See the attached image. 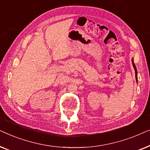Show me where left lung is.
Returning a JSON list of instances; mask_svg holds the SVG:
<instances>
[{
	"mask_svg": "<svg viewBox=\"0 0 150 150\" xmlns=\"http://www.w3.org/2000/svg\"><path fill=\"white\" fill-rule=\"evenodd\" d=\"M132 64H133V67H134V70H135V76H136V80H137V71L136 67H135L134 63V62H133V60H132Z\"/></svg>",
	"mask_w": 150,
	"mask_h": 150,
	"instance_id": "1",
	"label": "left lung"
}]
</instances>
